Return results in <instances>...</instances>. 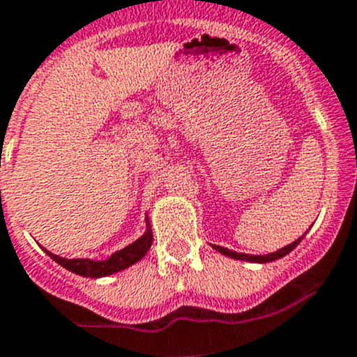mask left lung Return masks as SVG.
Instances as JSON below:
<instances>
[{
	"label": "left lung",
	"instance_id": "obj_1",
	"mask_svg": "<svg viewBox=\"0 0 357 357\" xmlns=\"http://www.w3.org/2000/svg\"><path fill=\"white\" fill-rule=\"evenodd\" d=\"M303 240V236H300L298 240H294L293 243H289V245L282 247V249H278L277 252H271V254H264V256H254V254H243V252H235V250H229L226 249V247H219V245H212L213 249L219 250L220 254H224V256L227 257H233V259H240V261H249V263H270V261H275V259H280V257L287 256V254L291 252V250L294 249V247L298 245V243Z\"/></svg>",
	"mask_w": 357,
	"mask_h": 357
}]
</instances>
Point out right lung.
I'll use <instances>...</instances> for the list:
<instances>
[{
	"mask_svg": "<svg viewBox=\"0 0 357 357\" xmlns=\"http://www.w3.org/2000/svg\"><path fill=\"white\" fill-rule=\"evenodd\" d=\"M151 245H152V229H151V222H149L147 219V229H145V233L140 236V238L135 240L133 243H130V245L124 247V249L114 252L108 259L105 261L66 259V257H61V256H56V254L49 252L47 249L43 250H45V252L49 254L56 263H59L61 266L73 271V273L82 275V277L100 278V277H107V275H112V273H117V271L126 270V268H130L131 264L138 263V261L149 252Z\"/></svg>",
	"mask_w": 357,
	"mask_h": 357,
	"instance_id": "right-lung-1",
	"label": "right lung"
}]
</instances>
